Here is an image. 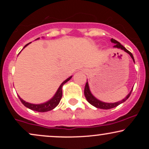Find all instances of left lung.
Listing matches in <instances>:
<instances>
[{
	"mask_svg": "<svg viewBox=\"0 0 149 149\" xmlns=\"http://www.w3.org/2000/svg\"><path fill=\"white\" fill-rule=\"evenodd\" d=\"M111 42H113V43L115 44V45L113 46V47L122 49V50H124L125 52H127V54H129L130 56L132 57V59L133 61L134 62V57H133L132 54L130 51H128L123 45H121V44L118 41H117V40H116L115 39H113V38L111 39ZM132 89L131 91L130 92V93L128 94L127 96L125 97L123 100L119 101V102H115V103H107V102H102V101L99 100L98 99H97L96 97L92 95L91 91H90V87H89L88 82L87 81L86 84H85V90H84V95H85V98H86L87 101H88V102L90 104H92V106H94L95 107L98 108V109H113V108H115L117 107V106H118L119 104L123 103V102H125V101L127 100L128 98H129L130 96L131 92H132Z\"/></svg>",
	"mask_w": 149,
	"mask_h": 149,
	"instance_id": "8db88e82",
	"label": "left lung"
}]
</instances>
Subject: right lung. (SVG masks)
Segmentation results:
<instances>
[{
  "mask_svg": "<svg viewBox=\"0 0 149 149\" xmlns=\"http://www.w3.org/2000/svg\"><path fill=\"white\" fill-rule=\"evenodd\" d=\"M38 39H40V38L36 39V40H38ZM31 42H29V43H28V44H26V45L24 47V48H25V47H26L27 45H29ZM71 78H72V76H70L69 78H68L66 80H65L63 82V83L60 85V86L59 87V88L57 89V92H56V93L54 94V96H53L52 98L50 99V100L47 101L46 102H44V103L38 104L29 103V102H26V101L22 100V99L19 96V95H18V97H19V98L20 101L22 102V103L26 107L28 108V109H31V110L35 111H38V112H47V111H51V110H52V109H54V108H55L58 105V104H59V102H60V100L61 99V97H62V87H63V85H64L66 83H67V82L69 81V80L71 79Z\"/></svg>",
  "mask_w": 149,
  "mask_h": 149,
  "instance_id": "right-lung-1",
  "label": "right lung"
}]
</instances>
